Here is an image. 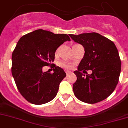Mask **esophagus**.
<instances>
[{"instance_id": "esophagus-1", "label": "esophagus", "mask_w": 128, "mask_h": 128, "mask_svg": "<svg viewBox=\"0 0 128 128\" xmlns=\"http://www.w3.org/2000/svg\"><path fill=\"white\" fill-rule=\"evenodd\" d=\"M66 72V75H68L69 74H71V72H70V71H66V72Z\"/></svg>"}]
</instances>
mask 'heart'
Listing matches in <instances>:
<instances>
[{"instance_id":"obj_1","label":"heart","mask_w":128,"mask_h":128,"mask_svg":"<svg viewBox=\"0 0 128 128\" xmlns=\"http://www.w3.org/2000/svg\"><path fill=\"white\" fill-rule=\"evenodd\" d=\"M60 65L61 66H62V67L65 68H66V69H69L72 67V65H70V64H69V63H66V62H61V63H60Z\"/></svg>"}]
</instances>
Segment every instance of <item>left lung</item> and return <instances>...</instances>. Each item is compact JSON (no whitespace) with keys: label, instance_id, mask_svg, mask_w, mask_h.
Masks as SVG:
<instances>
[{"label":"left lung","instance_id":"1","mask_svg":"<svg viewBox=\"0 0 128 128\" xmlns=\"http://www.w3.org/2000/svg\"><path fill=\"white\" fill-rule=\"evenodd\" d=\"M69 36L82 45L85 50L78 70L74 72L76 76L73 85L74 94L88 104L106 99L115 90L121 73V60L116 45L97 32ZM85 70H91L92 73L85 76Z\"/></svg>","mask_w":128,"mask_h":128}]
</instances>
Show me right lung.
Masks as SVG:
<instances>
[{
  "label": "right lung",
  "instance_id": "right-lung-1",
  "mask_svg": "<svg viewBox=\"0 0 128 128\" xmlns=\"http://www.w3.org/2000/svg\"><path fill=\"white\" fill-rule=\"evenodd\" d=\"M66 41V34H54L38 30L22 36L12 54L11 71L20 94L30 102L41 105L55 97L60 84L66 76L62 68L54 65L53 73L42 72L52 65L57 48Z\"/></svg>",
  "mask_w": 128,
  "mask_h": 128
}]
</instances>
